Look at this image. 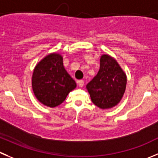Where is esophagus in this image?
<instances>
[{"label":"esophagus","instance_id":"obj_1","mask_svg":"<svg viewBox=\"0 0 158 158\" xmlns=\"http://www.w3.org/2000/svg\"><path fill=\"white\" fill-rule=\"evenodd\" d=\"M78 85L79 87H82L84 85V81L83 80H79L78 81Z\"/></svg>","mask_w":158,"mask_h":158}]
</instances>
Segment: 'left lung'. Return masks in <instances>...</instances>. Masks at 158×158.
Returning <instances> with one entry per match:
<instances>
[{
  "instance_id": "1",
  "label": "left lung",
  "mask_w": 158,
  "mask_h": 158,
  "mask_svg": "<svg viewBox=\"0 0 158 158\" xmlns=\"http://www.w3.org/2000/svg\"><path fill=\"white\" fill-rule=\"evenodd\" d=\"M127 86V75L116 59L109 55L100 57L99 70L86 85L91 100L96 106L106 110L117 105Z\"/></svg>"
}]
</instances>
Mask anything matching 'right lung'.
<instances>
[{"instance_id":"1","label":"right lung","mask_w":158,"mask_h":158,"mask_svg":"<svg viewBox=\"0 0 158 158\" xmlns=\"http://www.w3.org/2000/svg\"><path fill=\"white\" fill-rule=\"evenodd\" d=\"M34 94L41 103L54 108L65 101L76 87L74 79L63 65L59 53H51L35 65L31 79Z\"/></svg>"}]
</instances>
